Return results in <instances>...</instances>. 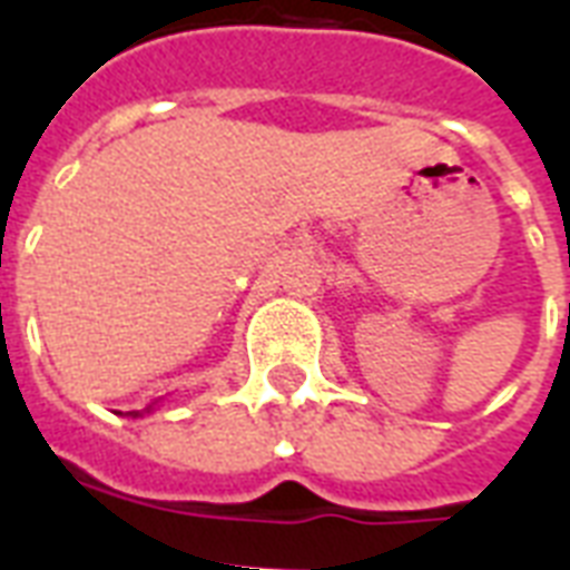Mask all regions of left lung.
I'll return each mask as SVG.
<instances>
[{
	"instance_id": "8db88e82",
	"label": "left lung",
	"mask_w": 570,
	"mask_h": 570,
	"mask_svg": "<svg viewBox=\"0 0 570 570\" xmlns=\"http://www.w3.org/2000/svg\"><path fill=\"white\" fill-rule=\"evenodd\" d=\"M568 316H570V307H568Z\"/></svg>"
}]
</instances>
